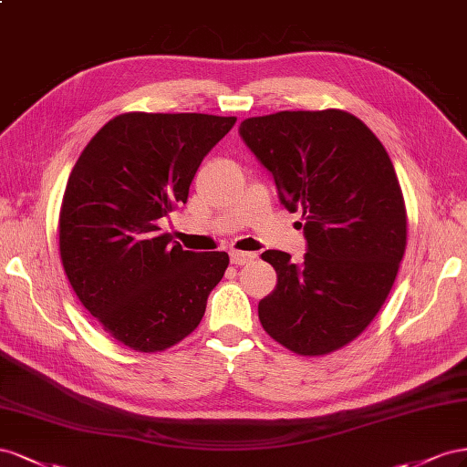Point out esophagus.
Instances as JSON below:
<instances>
[{"mask_svg": "<svg viewBox=\"0 0 467 467\" xmlns=\"http://www.w3.org/2000/svg\"><path fill=\"white\" fill-rule=\"evenodd\" d=\"M256 258V252H241V250H233L231 252V262L234 265H244Z\"/></svg>", "mask_w": 467, "mask_h": 467, "instance_id": "34e87169", "label": "esophagus"}]
</instances>
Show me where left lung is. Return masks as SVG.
Returning <instances> with one entry per match:
<instances>
[{
	"label": "left lung",
	"instance_id": "8db88e82",
	"mask_svg": "<svg viewBox=\"0 0 467 467\" xmlns=\"http://www.w3.org/2000/svg\"><path fill=\"white\" fill-rule=\"evenodd\" d=\"M287 211L301 213L299 264L265 250L277 284L258 303L264 330L301 356L352 342L388 299L407 246V209L388 150L358 117L279 111L241 123Z\"/></svg>",
	"mask_w": 467,
	"mask_h": 467
}]
</instances>
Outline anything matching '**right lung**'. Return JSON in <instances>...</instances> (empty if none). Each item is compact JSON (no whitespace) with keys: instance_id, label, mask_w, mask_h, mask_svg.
<instances>
[{"instance_id":"add662e5","label":"right lung","mask_w":467,"mask_h":467,"mask_svg":"<svg viewBox=\"0 0 467 467\" xmlns=\"http://www.w3.org/2000/svg\"><path fill=\"white\" fill-rule=\"evenodd\" d=\"M236 123L205 113H123L79 154L60 207V258L84 307L115 340L162 352L202 323L229 265L160 233L188 202L202 160Z\"/></svg>"}]
</instances>
